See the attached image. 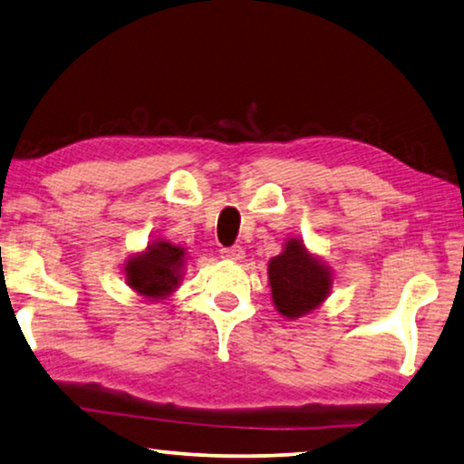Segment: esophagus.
Returning a JSON list of instances; mask_svg holds the SVG:
<instances>
[{
  "instance_id": "34e87169",
  "label": "esophagus",
  "mask_w": 464,
  "mask_h": 464,
  "mask_svg": "<svg viewBox=\"0 0 464 464\" xmlns=\"http://www.w3.org/2000/svg\"><path fill=\"white\" fill-rule=\"evenodd\" d=\"M222 256L226 261H242V259H245V248H242V246L222 248Z\"/></svg>"
}]
</instances>
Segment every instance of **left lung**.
Masks as SVG:
<instances>
[{
    "label": "left lung",
    "mask_w": 464,
    "mask_h": 464,
    "mask_svg": "<svg viewBox=\"0 0 464 464\" xmlns=\"http://www.w3.org/2000/svg\"><path fill=\"white\" fill-rule=\"evenodd\" d=\"M267 280L276 311L286 319H301L325 303L334 274L324 259L304 246L303 238L290 237L282 253L269 259Z\"/></svg>",
    "instance_id": "left-lung-1"
}]
</instances>
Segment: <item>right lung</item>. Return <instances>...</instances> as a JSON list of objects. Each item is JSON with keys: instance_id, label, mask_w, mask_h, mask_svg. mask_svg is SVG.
Listing matches in <instances>:
<instances>
[{"instance_id": "obj_1", "label": "right lung", "mask_w": 464, "mask_h": 464, "mask_svg": "<svg viewBox=\"0 0 464 464\" xmlns=\"http://www.w3.org/2000/svg\"><path fill=\"white\" fill-rule=\"evenodd\" d=\"M188 266L187 248L174 242L153 238L142 251L132 253L122 263V276L128 288L142 301L163 303L182 284Z\"/></svg>"}]
</instances>
